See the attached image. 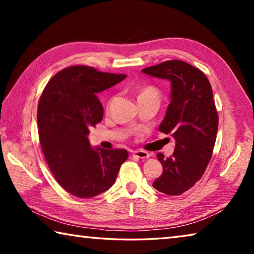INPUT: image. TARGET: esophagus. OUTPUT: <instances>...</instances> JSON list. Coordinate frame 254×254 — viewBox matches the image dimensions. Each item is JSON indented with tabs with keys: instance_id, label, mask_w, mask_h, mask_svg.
Instances as JSON below:
<instances>
[{
	"instance_id": "esophagus-1",
	"label": "esophagus",
	"mask_w": 254,
	"mask_h": 254,
	"mask_svg": "<svg viewBox=\"0 0 254 254\" xmlns=\"http://www.w3.org/2000/svg\"><path fill=\"white\" fill-rule=\"evenodd\" d=\"M132 154L136 158L140 159H148L150 157V154L145 151H142V150H136V151H133Z\"/></svg>"
}]
</instances>
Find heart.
<instances>
[{
  "mask_svg": "<svg viewBox=\"0 0 254 254\" xmlns=\"http://www.w3.org/2000/svg\"><path fill=\"white\" fill-rule=\"evenodd\" d=\"M145 96H154V97H158V92L156 88L153 87H145L143 88L142 91L140 92L139 94V97H145Z\"/></svg>",
  "mask_w": 254,
  "mask_h": 254,
  "instance_id": "heart-1",
  "label": "heart"
}]
</instances>
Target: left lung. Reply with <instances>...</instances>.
Segmentation results:
<instances>
[{
  "mask_svg": "<svg viewBox=\"0 0 254 254\" xmlns=\"http://www.w3.org/2000/svg\"><path fill=\"white\" fill-rule=\"evenodd\" d=\"M142 72L170 81V103L159 130L176 140L173 156L158 153L163 171L152 186L166 195H180L201 178L212 158L218 127L212 86L203 71L182 60Z\"/></svg>",
  "mask_w": 254,
  "mask_h": 254,
  "instance_id": "8db88e82",
  "label": "left lung"
}]
</instances>
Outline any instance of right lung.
<instances>
[{"label":"right lung","instance_id":"1","mask_svg":"<svg viewBox=\"0 0 254 254\" xmlns=\"http://www.w3.org/2000/svg\"><path fill=\"white\" fill-rule=\"evenodd\" d=\"M126 77L71 66L56 74L40 97L38 126L47 163L60 186L79 198L110 189L127 159V150L93 148L88 140L89 128L104 114L97 93Z\"/></svg>","mask_w":254,"mask_h":254}]
</instances>
